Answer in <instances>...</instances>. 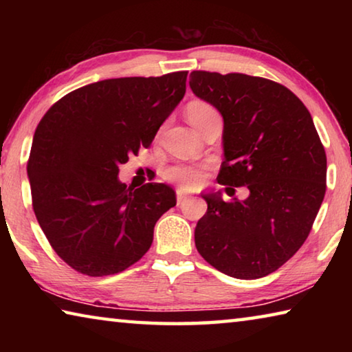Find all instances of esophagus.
<instances>
[{
    "label": "esophagus",
    "instance_id": "esophagus-1",
    "mask_svg": "<svg viewBox=\"0 0 352 352\" xmlns=\"http://www.w3.org/2000/svg\"><path fill=\"white\" fill-rule=\"evenodd\" d=\"M184 200H186V195H184V194L182 192V190H178V192H177V201H178V205H180L182 201H184Z\"/></svg>",
    "mask_w": 352,
    "mask_h": 352
}]
</instances>
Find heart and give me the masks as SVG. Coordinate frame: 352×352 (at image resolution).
I'll return each instance as SVG.
<instances>
[{
  "instance_id": "heart-1",
  "label": "heart",
  "mask_w": 352,
  "mask_h": 352,
  "mask_svg": "<svg viewBox=\"0 0 352 352\" xmlns=\"http://www.w3.org/2000/svg\"><path fill=\"white\" fill-rule=\"evenodd\" d=\"M212 113H216V110H214L210 104L201 102V100H194V102H190L186 109V116L190 124H194L201 118L210 116ZM168 178L178 183L183 188L192 189L197 188L201 180H204V174H201V170L199 168H194V166H175V168L169 169Z\"/></svg>"
}]
</instances>
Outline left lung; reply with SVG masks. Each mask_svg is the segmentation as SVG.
<instances>
[{
    "mask_svg": "<svg viewBox=\"0 0 352 352\" xmlns=\"http://www.w3.org/2000/svg\"><path fill=\"white\" fill-rule=\"evenodd\" d=\"M189 87L223 118L219 183L248 189L231 201L201 194L208 211L195 226V247L228 276L270 275L305 243L324 199L326 153L311 113L262 77L192 71Z\"/></svg>",
    "mask_w": 352,
    "mask_h": 352,
    "instance_id": "8db88e82",
    "label": "left lung"
}]
</instances>
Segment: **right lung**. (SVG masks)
Here are the masks:
<instances>
[{
    "mask_svg": "<svg viewBox=\"0 0 352 352\" xmlns=\"http://www.w3.org/2000/svg\"><path fill=\"white\" fill-rule=\"evenodd\" d=\"M188 71L90 83L46 111L28 163L34 212L46 239L74 270L115 275L152 245L153 226L175 206L164 183L138 189L119 166L148 147L186 91Z\"/></svg>",
    "mask_w": 352,
    "mask_h": 352,
    "instance_id": "obj_1",
    "label": "right lung"
}]
</instances>
